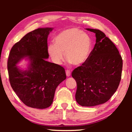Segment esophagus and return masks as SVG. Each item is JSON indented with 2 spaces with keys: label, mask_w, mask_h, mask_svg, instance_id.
<instances>
[{
  "label": "esophagus",
  "mask_w": 132,
  "mask_h": 132,
  "mask_svg": "<svg viewBox=\"0 0 132 132\" xmlns=\"http://www.w3.org/2000/svg\"><path fill=\"white\" fill-rule=\"evenodd\" d=\"M66 76L68 77H69L70 76L71 72H70V71L69 70H66Z\"/></svg>",
  "instance_id": "1"
}]
</instances>
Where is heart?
I'll use <instances>...</instances> for the list:
<instances>
[{"mask_svg":"<svg viewBox=\"0 0 132 132\" xmlns=\"http://www.w3.org/2000/svg\"><path fill=\"white\" fill-rule=\"evenodd\" d=\"M55 44L47 46V53L54 63H61L65 52L66 58L75 66L86 62L91 54L92 40L88 34L77 28L64 30L55 38Z\"/></svg>","mask_w":132,"mask_h":132,"instance_id":"heart-1","label":"heart"}]
</instances>
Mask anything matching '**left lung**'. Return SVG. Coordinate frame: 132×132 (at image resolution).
I'll return each mask as SVG.
<instances>
[{
	"mask_svg": "<svg viewBox=\"0 0 132 132\" xmlns=\"http://www.w3.org/2000/svg\"><path fill=\"white\" fill-rule=\"evenodd\" d=\"M94 32L96 44L88 60L72 72L76 80L75 99L83 106L103 104L110 99L121 80L122 60L118 49L103 32L86 28Z\"/></svg>",
	"mask_w": 132,
	"mask_h": 132,
	"instance_id": "obj_1",
	"label": "left lung"
}]
</instances>
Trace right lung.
Masks as SVG:
<instances>
[{"instance_id":"right-lung-1","label":"right lung","mask_w":132,"mask_h":132,"mask_svg":"<svg viewBox=\"0 0 132 132\" xmlns=\"http://www.w3.org/2000/svg\"><path fill=\"white\" fill-rule=\"evenodd\" d=\"M53 28H41L25 35L11 49L7 62L11 86L26 105L45 109L52 105L55 89L66 79L65 71L49 58L47 40ZM27 60L23 69L16 65Z\"/></svg>"}]
</instances>
